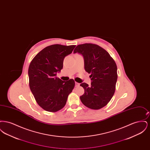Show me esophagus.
I'll list each match as a JSON object with an SVG mask.
<instances>
[{"label":"esophagus","instance_id":"34e87169","mask_svg":"<svg viewBox=\"0 0 150 150\" xmlns=\"http://www.w3.org/2000/svg\"><path fill=\"white\" fill-rule=\"evenodd\" d=\"M80 86V83H78L77 82H75V86Z\"/></svg>","mask_w":150,"mask_h":150}]
</instances>
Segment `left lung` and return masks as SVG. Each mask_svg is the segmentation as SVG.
Listing matches in <instances>:
<instances>
[{"instance_id": "left-lung-1", "label": "left lung", "mask_w": 150, "mask_h": 150, "mask_svg": "<svg viewBox=\"0 0 150 150\" xmlns=\"http://www.w3.org/2000/svg\"><path fill=\"white\" fill-rule=\"evenodd\" d=\"M84 58V69L92 80L91 86L83 83L84 93L80 97L87 107L98 110L105 106L114 94L117 79V66L114 59L98 45L86 43L80 44L74 50Z\"/></svg>"}]
</instances>
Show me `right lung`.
Listing matches in <instances>:
<instances>
[{
	"label": "right lung",
	"mask_w": 150,
	"mask_h": 150,
	"mask_svg": "<svg viewBox=\"0 0 150 150\" xmlns=\"http://www.w3.org/2000/svg\"><path fill=\"white\" fill-rule=\"evenodd\" d=\"M75 46L50 45L38 53L30 64V90L38 104L47 111L56 112L64 107L75 86L73 79L65 81L56 75L63 68L64 57L71 53Z\"/></svg>",
	"instance_id": "right-lung-1"
}]
</instances>
